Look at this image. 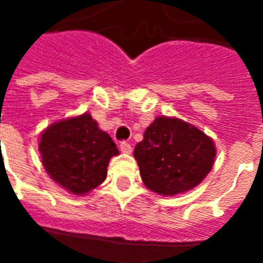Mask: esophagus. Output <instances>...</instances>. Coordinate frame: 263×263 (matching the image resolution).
Instances as JSON below:
<instances>
[{
  "instance_id": "1",
  "label": "esophagus",
  "mask_w": 263,
  "mask_h": 263,
  "mask_svg": "<svg viewBox=\"0 0 263 263\" xmlns=\"http://www.w3.org/2000/svg\"><path fill=\"white\" fill-rule=\"evenodd\" d=\"M120 149H121V152H124V154H131L132 152L131 143L126 142V141H122V142L120 143Z\"/></svg>"
}]
</instances>
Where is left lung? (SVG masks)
<instances>
[{
	"instance_id": "obj_1",
	"label": "left lung",
	"mask_w": 263,
	"mask_h": 263,
	"mask_svg": "<svg viewBox=\"0 0 263 263\" xmlns=\"http://www.w3.org/2000/svg\"><path fill=\"white\" fill-rule=\"evenodd\" d=\"M134 156L149 190L175 196L192 190L209 175L215 146L211 138L192 124L158 117L137 143Z\"/></svg>"
}]
</instances>
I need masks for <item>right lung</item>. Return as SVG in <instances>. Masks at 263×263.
<instances>
[{
  "label": "right lung",
  "mask_w": 263,
  "mask_h": 263,
  "mask_svg": "<svg viewBox=\"0 0 263 263\" xmlns=\"http://www.w3.org/2000/svg\"><path fill=\"white\" fill-rule=\"evenodd\" d=\"M39 152L54 182L70 193L86 194L105 180L109 159L118 149L86 112L48 126L41 135Z\"/></svg>",
  "instance_id": "1"
}]
</instances>
